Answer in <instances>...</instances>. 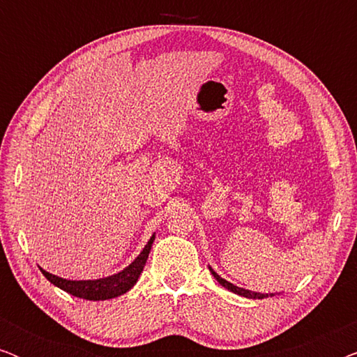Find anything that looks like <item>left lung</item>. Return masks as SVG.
<instances>
[{"label":"left lung","mask_w":357,"mask_h":357,"mask_svg":"<svg viewBox=\"0 0 357 357\" xmlns=\"http://www.w3.org/2000/svg\"><path fill=\"white\" fill-rule=\"evenodd\" d=\"M209 271L213 273V276L216 278L218 280V282L221 286H224L226 287V289H229V291H232L234 294H238V296H243V297H248V299H265V297H268V294H260V292H253V291H248V289H243V287H237V286H234L232 282H229V281H226L224 280V278H221L218 275L216 271H213L211 268H209Z\"/></svg>","instance_id":"8db88e82"}]
</instances>
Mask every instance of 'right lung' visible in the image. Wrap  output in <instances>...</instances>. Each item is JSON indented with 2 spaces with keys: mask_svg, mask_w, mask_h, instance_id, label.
I'll return each mask as SVG.
<instances>
[{
  "mask_svg": "<svg viewBox=\"0 0 357 357\" xmlns=\"http://www.w3.org/2000/svg\"><path fill=\"white\" fill-rule=\"evenodd\" d=\"M153 242H154V236L149 238V242L146 243L143 252L135 258V261L131 263V265L126 266L125 270H121L120 273H116V275L100 278V280L71 281V280H63V278L52 275V273H47L45 270H42V268L40 271L43 273V276L52 282V284H55L56 287H60V289L66 291L68 294L71 296L81 297V299H86V301L114 299V297H119L121 294H125V292H128L131 287L136 284V281H138L141 271H143V268L146 265V260H148Z\"/></svg>",
  "mask_w": 357,
  "mask_h": 357,
  "instance_id": "1",
  "label": "right lung"
}]
</instances>
